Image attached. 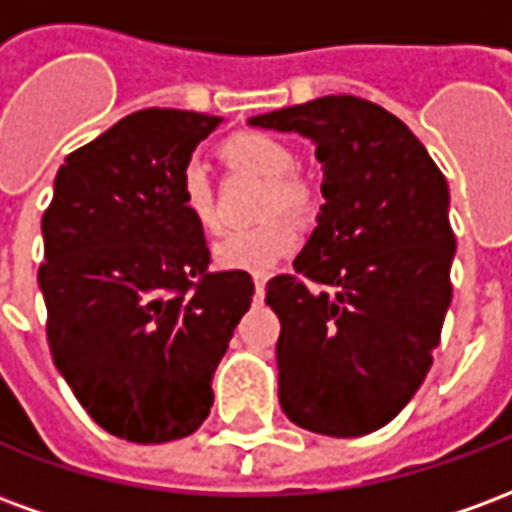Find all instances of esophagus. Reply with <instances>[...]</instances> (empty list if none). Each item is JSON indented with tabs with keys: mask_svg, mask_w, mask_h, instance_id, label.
Listing matches in <instances>:
<instances>
[{
	"mask_svg": "<svg viewBox=\"0 0 512 512\" xmlns=\"http://www.w3.org/2000/svg\"><path fill=\"white\" fill-rule=\"evenodd\" d=\"M266 296V277H255V299L263 301Z\"/></svg>",
	"mask_w": 512,
	"mask_h": 512,
	"instance_id": "obj_1",
	"label": "esophagus"
}]
</instances>
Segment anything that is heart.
<instances>
[{"mask_svg":"<svg viewBox=\"0 0 512 512\" xmlns=\"http://www.w3.org/2000/svg\"><path fill=\"white\" fill-rule=\"evenodd\" d=\"M222 158L230 167L249 169L260 178H268L263 213H288L296 219H310L315 205H318V191L310 178L296 172V150L282 142L277 136L263 134V131H241L230 136L222 145ZM180 208L191 222L200 227L202 233H219L222 230V216L213 200L211 180L205 175L200 164H186L180 172L178 183ZM301 235L299 227L277 216L257 227L233 230L213 246V263L222 271H241V274H255L263 277L277 266L282 257L296 252Z\"/></svg>","mask_w":512,"mask_h":512,"instance_id":"heart-1","label":"heart"}]
</instances>
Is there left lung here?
Here are the masks:
<instances>
[{
    "mask_svg": "<svg viewBox=\"0 0 512 512\" xmlns=\"http://www.w3.org/2000/svg\"><path fill=\"white\" fill-rule=\"evenodd\" d=\"M296 131L323 164L318 227L268 279L277 312L279 403L299 428L354 439L414 397L452 299L450 189L403 120L356 95H323L257 115Z\"/></svg>",
    "mask_w": 512,
    "mask_h": 512,
    "instance_id": "left-lung-1",
    "label": "left lung"
}]
</instances>
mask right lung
Instances as JSON below:
<instances>
[{
    "mask_svg": "<svg viewBox=\"0 0 512 512\" xmlns=\"http://www.w3.org/2000/svg\"><path fill=\"white\" fill-rule=\"evenodd\" d=\"M222 117L142 109L73 150L43 213L38 282L51 359L112 436L164 444L200 428L213 373L252 304L241 271H208L180 172Z\"/></svg>",
    "mask_w": 512,
    "mask_h": 512,
    "instance_id": "add662e5",
    "label": "right lung"
}]
</instances>
